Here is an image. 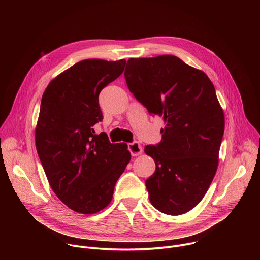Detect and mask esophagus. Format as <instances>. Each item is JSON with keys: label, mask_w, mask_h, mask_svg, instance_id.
Instances as JSON below:
<instances>
[{"label": "esophagus", "mask_w": 260, "mask_h": 260, "mask_svg": "<svg viewBox=\"0 0 260 260\" xmlns=\"http://www.w3.org/2000/svg\"><path fill=\"white\" fill-rule=\"evenodd\" d=\"M128 150L132 154V156H138L140 154H142V146L140 145L139 142H133V143H129L128 144Z\"/></svg>", "instance_id": "esophagus-1"}]
</instances>
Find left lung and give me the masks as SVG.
Here are the masks:
<instances>
[{
    "instance_id": "obj_1",
    "label": "left lung",
    "mask_w": 260,
    "mask_h": 260,
    "mask_svg": "<svg viewBox=\"0 0 260 260\" xmlns=\"http://www.w3.org/2000/svg\"><path fill=\"white\" fill-rule=\"evenodd\" d=\"M124 77L137 101L166 122L161 141L144 149L156 166L145 182L150 203L168 215L186 213L203 200L218 167L224 114L214 85L169 54L129 58Z\"/></svg>"
}]
</instances>
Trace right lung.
Listing matches in <instances>:
<instances>
[{
    "label": "right lung",
    "instance_id": "1",
    "mask_svg": "<svg viewBox=\"0 0 260 260\" xmlns=\"http://www.w3.org/2000/svg\"><path fill=\"white\" fill-rule=\"evenodd\" d=\"M125 59L81 60L45 89L36 127V148L57 198L73 211L93 214L112 200L131 160L125 143L111 144L93 125L103 120L99 94L124 70Z\"/></svg>",
    "mask_w": 260,
    "mask_h": 260
}]
</instances>
